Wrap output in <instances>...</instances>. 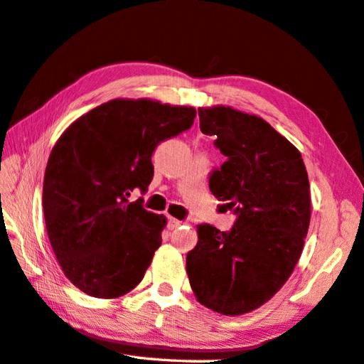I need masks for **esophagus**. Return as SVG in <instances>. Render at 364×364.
I'll list each match as a JSON object with an SVG mask.
<instances>
[{
    "label": "esophagus",
    "mask_w": 364,
    "mask_h": 364,
    "mask_svg": "<svg viewBox=\"0 0 364 364\" xmlns=\"http://www.w3.org/2000/svg\"><path fill=\"white\" fill-rule=\"evenodd\" d=\"M181 224H183V221L176 220V218H170V220H168V226H170V229H176V228H180Z\"/></svg>",
    "instance_id": "esophagus-1"
}]
</instances>
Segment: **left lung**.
<instances>
[{"label": "left lung", "instance_id": "left-lung-1", "mask_svg": "<svg viewBox=\"0 0 364 364\" xmlns=\"http://www.w3.org/2000/svg\"><path fill=\"white\" fill-rule=\"evenodd\" d=\"M199 119L228 157L210 191L237 221L230 232L197 226L186 272L202 306L237 316L272 299L291 277L310 224L309 176L299 149L262 117L216 105L199 108Z\"/></svg>", "mask_w": 364, "mask_h": 364}]
</instances>
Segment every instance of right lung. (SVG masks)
<instances>
[{
  "label": "right lung",
  "mask_w": 364,
  "mask_h": 364,
  "mask_svg": "<svg viewBox=\"0 0 364 364\" xmlns=\"http://www.w3.org/2000/svg\"><path fill=\"white\" fill-rule=\"evenodd\" d=\"M196 108L114 98L82 114L52 148L43 208L50 247L82 293L116 299L143 280L167 218L130 202L154 175L157 144L188 130Z\"/></svg>",
  "instance_id": "right-lung-1"
}]
</instances>
